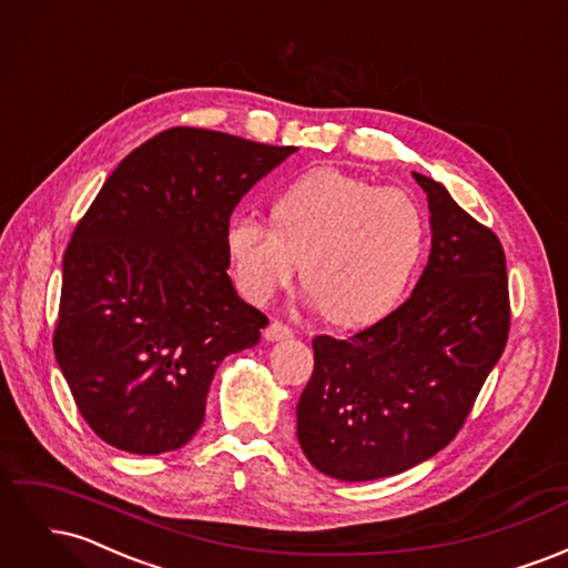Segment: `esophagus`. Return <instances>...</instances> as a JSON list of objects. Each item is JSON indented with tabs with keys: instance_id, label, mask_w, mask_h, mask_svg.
<instances>
[{
	"instance_id": "esophagus-1",
	"label": "esophagus",
	"mask_w": 568,
	"mask_h": 568,
	"mask_svg": "<svg viewBox=\"0 0 568 568\" xmlns=\"http://www.w3.org/2000/svg\"><path fill=\"white\" fill-rule=\"evenodd\" d=\"M291 336H294V329H291L288 324H284L280 320L270 322V326L265 329V338L267 341H284V338H291Z\"/></svg>"
}]
</instances>
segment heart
I'll list each match as a JSON object with an SVG mask.
<instances>
[{
    "mask_svg": "<svg viewBox=\"0 0 568 568\" xmlns=\"http://www.w3.org/2000/svg\"><path fill=\"white\" fill-rule=\"evenodd\" d=\"M274 227L236 217L225 246L239 286L267 303L303 284L326 320L365 326L386 317L403 294L426 246V222L407 194L322 168L288 184L272 203Z\"/></svg>",
    "mask_w": 568,
    "mask_h": 568,
    "instance_id": "1",
    "label": "heart"
}]
</instances>
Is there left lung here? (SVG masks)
I'll return each instance as SVG.
<instances>
[{
  "mask_svg": "<svg viewBox=\"0 0 568 568\" xmlns=\"http://www.w3.org/2000/svg\"><path fill=\"white\" fill-rule=\"evenodd\" d=\"M412 175L426 192L434 232L422 277L367 329L313 338L315 369L296 407L305 457L338 480L395 476L443 450L507 346L500 239L440 182Z\"/></svg>",
  "mask_w": 568,
  "mask_h": 568,
  "instance_id": "1",
  "label": "left lung"
}]
</instances>
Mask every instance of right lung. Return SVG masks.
Masks as SVG:
<instances>
[{"label": "right lung", "mask_w": 568, "mask_h": 568, "mask_svg": "<svg viewBox=\"0 0 568 568\" xmlns=\"http://www.w3.org/2000/svg\"><path fill=\"white\" fill-rule=\"evenodd\" d=\"M296 146L170 128L120 161L63 255L57 363L92 432L161 455L199 432L217 365L267 317L236 296L225 232Z\"/></svg>", "instance_id": "add662e5"}]
</instances>
